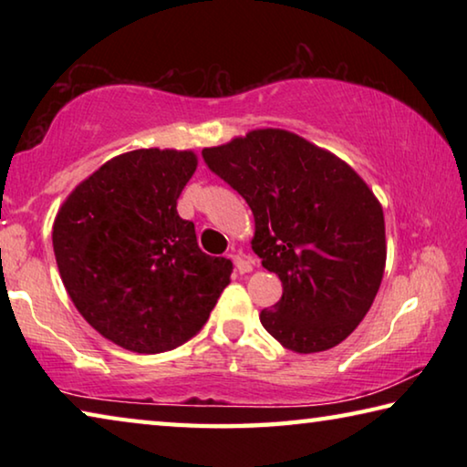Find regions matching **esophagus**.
Wrapping results in <instances>:
<instances>
[{
    "instance_id": "obj_1",
    "label": "esophagus",
    "mask_w": 467,
    "mask_h": 467,
    "mask_svg": "<svg viewBox=\"0 0 467 467\" xmlns=\"http://www.w3.org/2000/svg\"><path fill=\"white\" fill-rule=\"evenodd\" d=\"M231 259L234 262V265H236V270H239V274H249V272H253V265H255V262H253L251 257L243 255L241 251H233V253H231Z\"/></svg>"
}]
</instances>
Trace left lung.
<instances>
[{
  "instance_id": "1",
  "label": "left lung",
  "mask_w": 467,
  "mask_h": 467,
  "mask_svg": "<svg viewBox=\"0 0 467 467\" xmlns=\"http://www.w3.org/2000/svg\"><path fill=\"white\" fill-rule=\"evenodd\" d=\"M202 154L249 203L251 249L282 282V298L259 315L267 334L298 354L344 342L385 272V218L373 189L342 158L288 130H251Z\"/></svg>"
}]
</instances>
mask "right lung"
Instances as JSON below:
<instances>
[{
  "instance_id": "right-lung-1",
  "label": "right lung",
  "mask_w": 467,
  "mask_h": 467,
  "mask_svg": "<svg viewBox=\"0 0 467 467\" xmlns=\"http://www.w3.org/2000/svg\"><path fill=\"white\" fill-rule=\"evenodd\" d=\"M195 169L193 150H131L78 183L55 216V262L69 298L130 352L185 344L231 284L233 264L205 255L177 212Z\"/></svg>"
}]
</instances>
